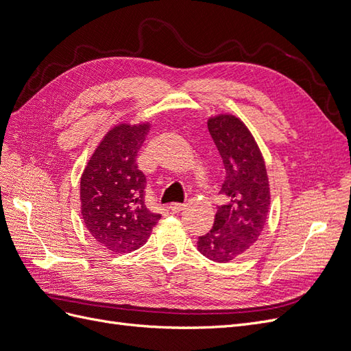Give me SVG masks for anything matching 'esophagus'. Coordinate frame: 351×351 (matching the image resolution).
I'll list each match as a JSON object with an SVG mask.
<instances>
[{
    "label": "esophagus",
    "instance_id": "34e87169",
    "mask_svg": "<svg viewBox=\"0 0 351 351\" xmlns=\"http://www.w3.org/2000/svg\"><path fill=\"white\" fill-rule=\"evenodd\" d=\"M168 209L171 210V212H174V214H177V212L184 209V204H171V205L168 206Z\"/></svg>",
    "mask_w": 351,
    "mask_h": 351
}]
</instances>
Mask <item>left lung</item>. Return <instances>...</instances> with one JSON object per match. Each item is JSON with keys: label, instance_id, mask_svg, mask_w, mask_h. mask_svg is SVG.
<instances>
[{"label": "left lung", "instance_id": "8db88e82", "mask_svg": "<svg viewBox=\"0 0 351 351\" xmlns=\"http://www.w3.org/2000/svg\"><path fill=\"white\" fill-rule=\"evenodd\" d=\"M226 168L214 227L197 239L199 252L210 261L230 262L247 252L267 224L269 184L267 168L253 136L234 115L208 121Z\"/></svg>", "mask_w": 351, "mask_h": 351}]
</instances>
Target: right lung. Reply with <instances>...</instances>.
<instances>
[{"label": "right lung", "instance_id": "obj_1", "mask_svg": "<svg viewBox=\"0 0 351 351\" xmlns=\"http://www.w3.org/2000/svg\"><path fill=\"white\" fill-rule=\"evenodd\" d=\"M149 124L114 127L80 178L82 217L102 246L125 253L149 239L161 214L146 206V176L136 164Z\"/></svg>", "mask_w": 351, "mask_h": 351}]
</instances>
